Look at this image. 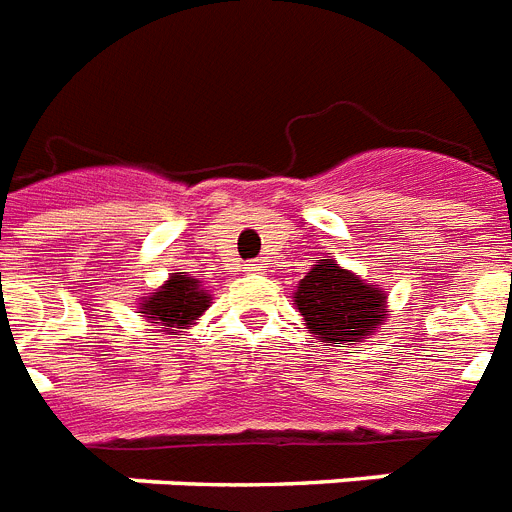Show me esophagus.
Instances as JSON below:
<instances>
[{
    "label": "esophagus",
    "mask_w": 512,
    "mask_h": 512,
    "mask_svg": "<svg viewBox=\"0 0 512 512\" xmlns=\"http://www.w3.org/2000/svg\"><path fill=\"white\" fill-rule=\"evenodd\" d=\"M245 272H251V275H261V272H264V264H261V261H251V264H245Z\"/></svg>",
    "instance_id": "obj_1"
}]
</instances>
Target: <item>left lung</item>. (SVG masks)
Instances as JSON below:
<instances>
[{"label": "left lung", "instance_id": "obj_1", "mask_svg": "<svg viewBox=\"0 0 512 512\" xmlns=\"http://www.w3.org/2000/svg\"><path fill=\"white\" fill-rule=\"evenodd\" d=\"M386 298V290L343 269L335 259H320L296 285L293 304L317 341L354 346L386 322Z\"/></svg>", "mask_w": 512, "mask_h": 512}]
</instances>
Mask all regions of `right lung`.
Here are the masks:
<instances>
[{
	"label": "right lung",
	"mask_w": 512,
	"mask_h": 512,
	"mask_svg": "<svg viewBox=\"0 0 512 512\" xmlns=\"http://www.w3.org/2000/svg\"><path fill=\"white\" fill-rule=\"evenodd\" d=\"M214 304V296L200 288V280L187 272H171L169 280L158 285L150 296H142L140 317L161 327V333L182 335L203 317L208 306Z\"/></svg>",
	"instance_id": "right-lung-1"
}]
</instances>
